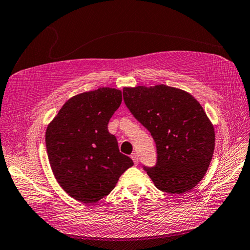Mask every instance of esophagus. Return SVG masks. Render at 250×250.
I'll use <instances>...</instances> for the list:
<instances>
[{"label": "esophagus", "mask_w": 250, "mask_h": 250, "mask_svg": "<svg viewBox=\"0 0 250 250\" xmlns=\"http://www.w3.org/2000/svg\"><path fill=\"white\" fill-rule=\"evenodd\" d=\"M131 158H132L133 162H134V164H135V165H137V164H138V155H137L136 153H132Z\"/></svg>", "instance_id": "34e87169"}]
</instances>
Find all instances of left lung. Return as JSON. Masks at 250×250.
Listing matches in <instances>:
<instances>
[{
	"instance_id": "1",
	"label": "left lung",
	"mask_w": 250,
	"mask_h": 250,
	"mask_svg": "<svg viewBox=\"0 0 250 250\" xmlns=\"http://www.w3.org/2000/svg\"><path fill=\"white\" fill-rule=\"evenodd\" d=\"M124 100L155 142L156 165L144 167L155 187L169 194L194 188L215 147L214 126L200 103L188 91L164 84L125 87Z\"/></svg>"
}]
</instances>
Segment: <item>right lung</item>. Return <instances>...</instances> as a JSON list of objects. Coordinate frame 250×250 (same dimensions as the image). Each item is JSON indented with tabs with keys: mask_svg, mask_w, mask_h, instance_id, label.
Listing matches in <instances>:
<instances>
[{
	"mask_svg": "<svg viewBox=\"0 0 250 250\" xmlns=\"http://www.w3.org/2000/svg\"><path fill=\"white\" fill-rule=\"evenodd\" d=\"M121 101V90L112 87L82 92L66 101L46 127L52 172L61 188L83 204H96L107 196L133 166L107 130Z\"/></svg>",
	"mask_w": 250,
	"mask_h": 250,
	"instance_id": "add662e5",
	"label": "right lung"
}]
</instances>
